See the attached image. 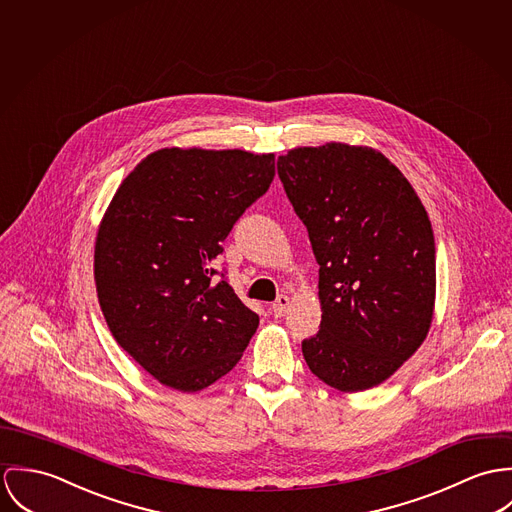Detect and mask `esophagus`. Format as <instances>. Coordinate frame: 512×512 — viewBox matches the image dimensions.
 Returning <instances> with one entry per match:
<instances>
[{
  "label": "esophagus",
  "instance_id": "obj_1",
  "mask_svg": "<svg viewBox=\"0 0 512 512\" xmlns=\"http://www.w3.org/2000/svg\"><path fill=\"white\" fill-rule=\"evenodd\" d=\"M288 304H290V298L286 296V294H281L275 302H273V306H271V310H273V314L277 316V318H281L286 314V308H288Z\"/></svg>",
  "mask_w": 512,
  "mask_h": 512
}]
</instances>
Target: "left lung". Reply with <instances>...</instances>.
Here are the masks:
<instances>
[{
  "mask_svg": "<svg viewBox=\"0 0 512 512\" xmlns=\"http://www.w3.org/2000/svg\"><path fill=\"white\" fill-rule=\"evenodd\" d=\"M320 265V332L302 341L310 371L341 393L387 381L426 340L436 245L404 174L379 151L298 147L277 161Z\"/></svg>",
  "mask_w": 512,
  "mask_h": 512,
  "instance_id": "left-lung-1",
  "label": "left lung"
}]
</instances>
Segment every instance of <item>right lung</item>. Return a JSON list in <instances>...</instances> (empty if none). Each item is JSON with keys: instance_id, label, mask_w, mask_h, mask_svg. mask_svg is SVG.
I'll return each mask as SVG.
<instances>
[{"instance_id": "1", "label": "right lung", "mask_w": 512, "mask_h": 512, "mask_svg": "<svg viewBox=\"0 0 512 512\" xmlns=\"http://www.w3.org/2000/svg\"><path fill=\"white\" fill-rule=\"evenodd\" d=\"M273 178V153L172 147L117 188L96 237L98 300L115 341L159 383L210 387L255 334L259 316L228 281H212V263Z\"/></svg>"}]
</instances>
